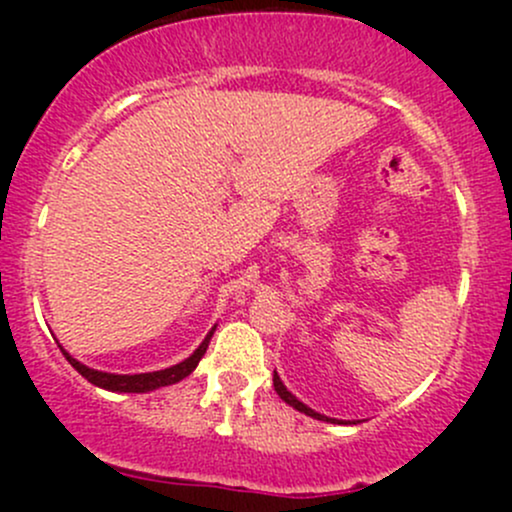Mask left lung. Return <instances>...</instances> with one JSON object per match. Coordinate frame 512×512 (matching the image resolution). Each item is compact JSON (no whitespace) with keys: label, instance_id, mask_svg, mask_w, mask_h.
Wrapping results in <instances>:
<instances>
[{"label":"left lung","instance_id":"left-lung-1","mask_svg":"<svg viewBox=\"0 0 512 512\" xmlns=\"http://www.w3.org/2000/svg\"><path fill=\"white\" fill-rule=\"evenodd\" d=\"M274 390H276V395H279L281 399H284L286 404H289V407L298 409V411H301V414H305V416H313V419H317V421H330V424H342V421H339V419H330V416H325V414H317L315 409L305 407V404L301 402V399H296V397L291 395L289 390H286V385L281 383V378H279V375H276V373H274Z\"/></svg>","mask_w":512,"mask_h":512}]
</instances>
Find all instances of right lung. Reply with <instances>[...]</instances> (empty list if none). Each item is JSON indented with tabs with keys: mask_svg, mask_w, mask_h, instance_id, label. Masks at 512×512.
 Instances as JSON below:
<instances>
[{
	"mask_svg": "<svg viewBox=\"0 0 512 512\" xmlns=\"http://www.w3.org/2000/svg\"><path fill=\"white\" fill-rule=\"evenodd\" d=\"M214 330H216V325L211 327V332L207 334V337H204V342L197 346L195 354H192L190 358H185V361L175 363V366H170V368L154 370V373H137V375L103 373V370H93V368L84 366V363H79L76 358L69 356L64 349H62V354L76 370H79L81 375H84L88 383H93L96 387H103V390H110V392H151V390H158V387L180 383L182 378H187V375H190L192 370L197 368V363L202 361V356L207 354L209 339H211V334H214Z\"/></svg>",
	"mask_w": 512,
	"mask_h": 512,
	"instance_id": "obj_1",
	"label": "right lung"
}]
</instances>
